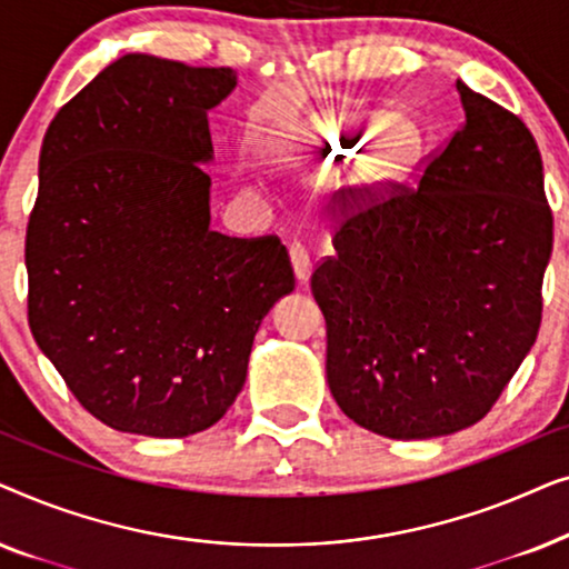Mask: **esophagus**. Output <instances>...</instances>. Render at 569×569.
Listing matches in <instances>:
<instances>
[{"label":"esophagus","mask_w":569,"mask_h":569,"mask_svg":"<svg viewBox=\"0 0 569 569\" xmlns=\"http://www.w3.org/2000/svg\"><path fill=\"white\" fill-rule=\"evenodd\" d=\"M290 261H292V269H295V277H298V282L306 284L310 279V269H313V261H310L308 248L302 243H292L290 246Z\"/></svg>","instance_id":"1"}]
</instances>
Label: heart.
Listing matches in <instances>:
<instances>
[{"mask_svg":"<svg viewBox=\"0 0 569 569\" xmlns=\"http://www.w3.org/2000/svg\"><path fill=\"white\" fill-rule=\"evenodd\" d=\"M391 119L386 113H357L352 119H318L310 131V150L321 154H345V158H360L372 152L386 137ZM396 147H383L365 162V176L383 178L396 170Z\"/></svg>","mask_w":569,"mask_h":569,"instance_id":"1","label":"heart"}]
</instances>
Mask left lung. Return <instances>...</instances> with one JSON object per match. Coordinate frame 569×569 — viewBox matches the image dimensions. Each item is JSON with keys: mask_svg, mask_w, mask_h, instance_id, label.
<instances>
[{"mask_svg": "<svg viewBox=\"0 0 569 569\" xmlns=\"http://www.w3.org/2000/svg\"><path fill=\"white\" fill-rule=\"evenodd\" d=\"M466 121L415 186L339 207L310 290L339 409L393 440L477 425L541 326L555 220L523 121L458 80Z\"/></svg>", "mask_w": 569, "mask_h": 569, "instance_id": "left-lung-1", "label": "left lung"}]
</instances>
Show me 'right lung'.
Returning a JSON list of instances; mask_svg holds the SVG:
<instances>
[{
    "mask_svg": "<svg viewBox=\"0 0 569 569\" xmlns=\"http://www.w3.org/2000/svg\"><path fill=\"white\" fill-rule=\"evenodd\" d=\"M230 67L127 53L59 108L28 220V323L100 422L186 438L246 383L263 316L295 290L277 236L209 228L207 111Z\"/></svg>",
    "mask_w": 569,
    "mask_h": 569,
    "instance_id": "obj_1",
    "label": "right lung"
}]
</instances>
